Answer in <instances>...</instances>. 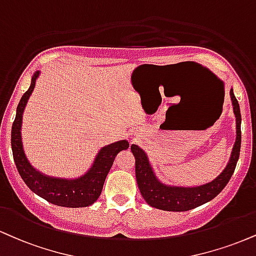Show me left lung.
Instances as JSON below:
<instances>
[{"mask_svg":"<svg viewBox=\"0 0 256 256\" xmlns=\"http://www.w3.org/2000/svg\"><path fill=\"white\" fill-rule=\"evenodd\" d=\"M232 110L236 118V140L232 155L226 168L217 178L198 186H175L162 182L154 170L146 152L136 144L131 146V152L136 160V178L138 188L144 200L152 208L163 211H188L210 202L220 194L229 182L236 168L241 149V112L238 101L236 100L232 88L230 89Z\"/></svg>","mask_w":256,"mask_h":256,"instance_id":"left-lung-1","label":"left lung"}]
</instances>
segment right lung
Wrapping results in <instances>:
<instances>
[{"mask_svg": "<svg viewBox=\"0 0 256 256\" xmlns=\"http://www.w3.org/2000/svg\"><path fill=\"white\" fill-rule=\"evenodd\" d=\"M39 75L40 70L33 74L28 90L22 95L18 104L16 116L12 126V150L14 162L24 182L36 196L48 200L51 204L63 208H87L94 204L100 196L104 180L114 162L116 156L122 150L128 149L130 144L126 140H122L102 146L98 152L90 168L78 178L50 176L36 169L24 154L21 128L24 108L34 90Z\"/></svg>", "mask_w": 256, "mask_h": 256, "instance_id": "right-lung-1", "label": "right lung"}]
</instances>
